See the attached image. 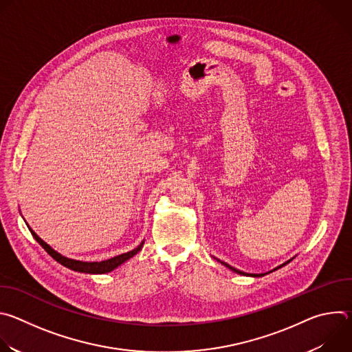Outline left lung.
<instances>
[{"label":"left lung","instance_id":"8db88e82","mask_svg":"<svg viewBox=\"0 0 352 352\" xmlns=\"http://www.w3.org/2000/svg\"><path fill=\"white\" fill-rule=\"evenodd\" d=\"M288 262H289V261H288ZM288 262H287V263H288ZM221 263H223V265H224V266H226V267H228V269H230V270H232V272H235V273H238V274H243V276H254V277H259V276H265V274H246V273H243V272H241V270H236V269H235V267H232V266H230V265H227V263H226V262H221ZM287 263H284V265H281V266H278V267H276V269H274V270H277V269H280V267H283V266H285V265H287ZM269 273H272V272H269Z\"/></svg>","mask_w":352,"mask_h":352}]
</instances>
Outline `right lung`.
<instances>
[{"label":"right lung","instance_id":"1","mask_svg":"<svg viewBox=\"0 0 352 352\" xmlns=\"http://www.w3.org/2000/svg\"><path fill=\"white\" fill-rule=\"evenodd\" d=\"M30 230V228H29ZM32 235L33 238L41 245V248H44L45 252L52 256L53 259H56L58 263H61L63 266L71 269V270H75V272H80V273H93V274H103V273H109L111 270H114L116 267H118L120 265H122L124 262H126L128 259H131L133 255H136L139 250L142 249L143 246V242L135 248L133 250H131V252H126V254H122V255H118L116 258H111V259H107V261H103V262H80V261H74V259H68V258H64L61 256L58 252H56L54 249L50 248L43 239H40L37 236V234L34 231H32Z\"/></svg>","mask_w":352,"mask_h":352}]
</instances>
